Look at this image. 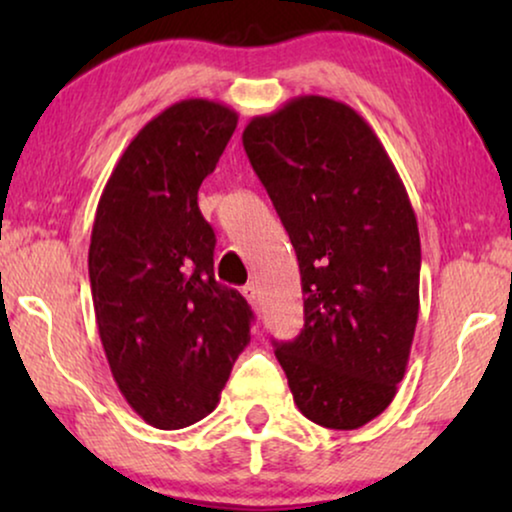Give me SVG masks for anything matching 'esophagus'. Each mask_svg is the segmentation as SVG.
<instances>
[{
    "label": "esophagus",
    "mask_w": 512,
    "mask_h": 512,
    "mask_svg": "<svg viewBox=\"0 0 512 512\" xmlns=\"http://www.w3.org/2000/svg\"><path fill=\"white\" fill-rule=\"evenodd\" d=\"M242 293H244V298H247L251 305H258V300H261V291H258V286L254 282L247 284V286H242Z\"/></svg>",
    "instance_id": "1"
}]
</instances>
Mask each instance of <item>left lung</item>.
I'll return each mask as SVG.
<instances>
[{
  "label": "left lung",
  "instance_id": "1",
  "mask_svg": "<svg viewBox=\"0 0 512 512\" xmlns=\"http://www.w3.org/2000/svg\"><path fill=\"white\" fill-rule=\"evenodd\" d=\"M249 163L298 256L305 326L277 342L298 410L352 431L382 415L408 368L419 314L417 216L373 128L321 95L251 118Z\"/></svg>",
  "mask_w": 512,
  "mask_h": 512
}]
</instances>
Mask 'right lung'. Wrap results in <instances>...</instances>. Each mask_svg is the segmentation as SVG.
<instances>
[{
  "label": "right lung",
  "instance_id": "add662e5",
  "mask_svg": "<svg viewBox=\"0 0 512 512\" xmlns=\"http://www.w3.org/2000/svg\"><path fill=\"white\" fill-rule=\"evenodd\" d=\"M235 128L226 104H172L123 151L95 212L88 275L100 340L125 401L156 429L207 417L251 340L254 312L214 279L216 235L198 207Z\"/></svg>",
  "mask_w": 512,
  "mask_h": 512
}]
</instances>
